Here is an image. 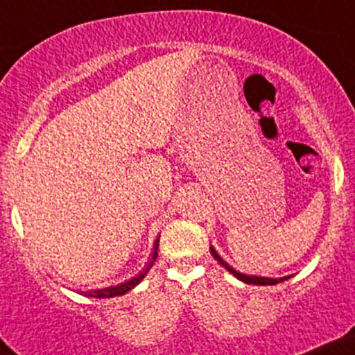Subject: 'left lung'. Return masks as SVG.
Listing matches in <instances>:
<instances>
[{"label":"left lung","mask_w":355,"mask_h":355,"mask_svg":"<svg viewBox=\"0 0 355 355\" xmlns=\"http://www.w3.org/2000/svg\"><path fill=\"white\" fill-rule=\"evenodd\" d=\"M211 254H212V258H214L216 261L219 263V265H221V266H225V268L228 270V272H230L232 275H234V277H237L239 281L245 282V284H256V286H273V284H279V282H284V281H288L289 277H291V275H288V277H279V279H272V277L245 275V273H241V272H237V270H235L234 266H230V265H228V263H226L225 259H223L221 256L218 254V251H216V249L212 248V245H211Z\"/></svg>","instance_id":"1"}]
</instances>
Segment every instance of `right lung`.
Here are the masks:
<instances>
[{
  "label": "right lung",
  "mask_w": 355,
  "mask_h": 355,
  "mask_svg": "<svg viewBox=\"0 0 355 355\" xmlns=\"http://www.w3.org/2000/svg\"><path fill=\"white\" fill-rule=\"evenodd\" d=\"M158 242L160 241L157 239V241H155V248H153V252H151L150 261H148V265L144 266L136 277H132V279L121 282V284L118 286H110V288H104V289H90V291H85V296H90V298H114V296H121L125 295V293H129L130 289L136 288V286L143 281L144 277H146V273L150 272L151 266L155 265V259H157L158 256Z\"/></svg>",
  "instance_id": "add662e5"
}]
</instances>
